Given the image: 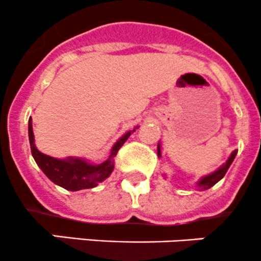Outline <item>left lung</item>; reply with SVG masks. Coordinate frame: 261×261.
Masks as SVG:
<instances>
[{
  "label": "left lung",
  "instance_id": "left-lung-1",
  "mask_svg": "<svg viewBox=\"0 0 261 261\" xmlns=\"http://www.w3.org/2000/svg\"><path fill=\"white\" fill-rule=\"evenodd\" d=\"M236 154H238V150H233L232 152H231V155L228 156V159L226 160V163H223L222 165H221L220 168H218L217 170H215V172L210 173L208 175H204V177H202L201 179L196 183V187L198 188V191H206V189H210L211 187L215 186L217 181H220L222 179L223 177H225L226 172L228 170V168H230V165L232 164L233 159H235ZM158 156L162 158V151H160V144H158Z\"/></svg>",
  "mask_w": 261,
  "mask_h": 261
}]
</instances>
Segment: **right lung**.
I'll list each match as a JSON object with an SVG mask.
<instances>
[{"instance_id": "1", "label": "right lung", "mask_w": 261, "mask_h": 261, "mask_svg": "<svg viewBox=\"0 0 261 261\" xmlns=\"http://www.w3.org/2000/svg\"><path fill=\"white\" fill-rule=\"evenodd\" d=\"M136 126L133 131H127L112 146L110 156L106 162L101 164H93L82 158H65V159H57L49 156L39 151L35 146V139L33 133V120L29 118V141H30L31 154L34 160L39 165L44 174L49 178L53 183L63 187L67 191H81V189L94 188L98 183L103 181L111 175L114 170V158L120 150V147L125 144V141L130 138L131 134L138 128Z\"/></svg>"}]
</instances>
